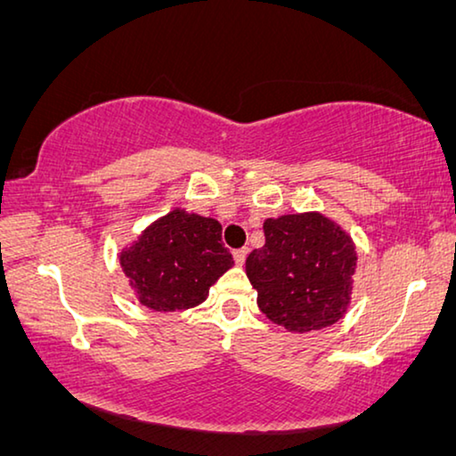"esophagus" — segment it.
<instances>
[{
  "instance_id": "esophagus-1",
  "label": "esophagus",
  "mask_w": 456,
  "mask_h": 456,
  "mask_svg": "<svg viewBox=\"0 0 456 456\" xmlns=\"http://www.w3.org/2000/svg\"><path fill=\"white\" fill-rule=\"evenodd\" d=\"M248 254H249L248 248H241V249H235L233 251V260H235L237 266H243V264H246Z\"/></svg>"
}]
</instances>
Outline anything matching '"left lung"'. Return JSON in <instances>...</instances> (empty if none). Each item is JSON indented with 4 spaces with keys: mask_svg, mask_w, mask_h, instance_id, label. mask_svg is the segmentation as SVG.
Masks as SVG:
<instances>
[{
    "mask_svg": "<svg viewBox=\"0 0 456 456\" xmlns=\"http://www.w3.org/2000/svg\"><path fill=\"white\" fill-rule=\"evenodd\" d=\"M264 235L246 260L262 314L297 334L342 319L358 260L352 237L322 213L266 219Z\"/></svg>",
    "mask_w": 456,
    "mask_h": 456,
    "instance_id": "1",
    "label": "left lung"
}]
</instances>
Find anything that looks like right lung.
Instances as JSON below:
<instances>
[{"label": "right lung", "instance_id": "right-lung-1", "mask_svg": "<svg viewBox=\"0 0 456 456\" xmlns=\"http://www.w3.org/2000/svg\"><path fill=\"white\" fill-rule=\"evenodd\" d=\"M120 266L141 305L167 314L200 305L233 266L221 223L175 208L120 251Z\"/></svg>", "mask_w": 456, "mask_h": 456}]
</instances>
